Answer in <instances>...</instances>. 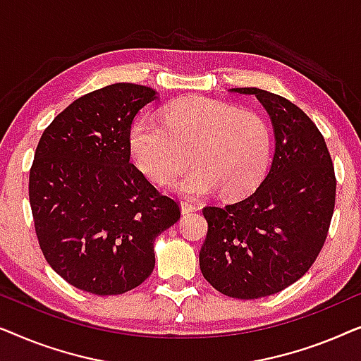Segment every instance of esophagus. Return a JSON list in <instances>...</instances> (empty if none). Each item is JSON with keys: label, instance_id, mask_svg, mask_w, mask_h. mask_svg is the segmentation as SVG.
I'll return each instance as SVG.
<instances>
[{"label": "esophagus", "instance_id": "34e87169", "mask_svg": "<svg viewBox=\"0 0 361 361\" xmlns=\"http://www.w3.org/2000/svg\"><path fill=\"white\" fill-rule=\"evenodd\" d=\"M180 209H182V214H192V212L197 210V205L194 204V202L182 200L180 202Z\"/></svg>", "mask_w": 361, "mask_h": 361}]
</instances>
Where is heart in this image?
Instances as JSON below:
<instances>
[{
	"label": "heart",
	"mask_w": 361,
	"mask_h": 361,
	"mask_svg": "<svg viewBox=\"0 0 361 361\" xmlns=\"http://www.w3.org/2000/svg\"><path fill=\"white\" fill-rule=\"evenodd\" d=\"M130 146L140 171L157 184L172 179L190 154L195 166L171 184L182 195L202 197L220 187L226 197H243L269 169L274 133L258 111L187 98L167 108L164 121L149 116L136 121Z\"/></svg>",
	"instance_id": "b5f03b06"
}]
</instances>
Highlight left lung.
<instances>
[{
    "mask_svg": "<svg viewBox=\"0 0 361 361\" xmlns=\"http://www.w3.org/2000/svg\"><path fill=\"white\" fill-rule=\"evenodd\" d=\"M255 95L274 128L276 152L268 176L246 199L202 210L209 230L199 261L204 278L221 294L258 299L307 273L327 238L335 207V171L315 123L276 93Z\"/></svg>",
    "mask_w": 361,
    "mask_h": 361,
    "instance_id": "1",
    "label": "left lung"
}]
</instances>
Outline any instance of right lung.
<instances>
[{
	"mask_svg": "<svg viewBox=\"0 0 361 361\" xmlns=\"http://www.w3.org/2000/svg\"><path fill=\"white\" fill-rule=\"evenodd\" d=\"M156 90L113 83L71 103L44 130L29 202L44 258L73 288L123 294L149 278L154 240L180 219L131 164V123Z\"/></svg>",
	"mask_w": 361,
	"mask_h": 361,
	"instance_id": "right-lung-1",
	"label": "right lung"
}]
</instances>
